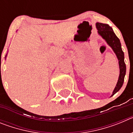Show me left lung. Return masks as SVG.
I'll return each instance as SVG.
<instances>
[{"mask_svg":"<svg viewBox=\"0 0 133 133\" xmlns=\"http://www.w3.org/2000/svg\"><path fill=\"white\" fill-rule=\"evenodd\" d=\"M96 26L98 29V34L107 41V43L110 47L112 48L118 59L120 75L117 85L115 87V90L112 92V96L121 89L123 84V82H124V76L126 74V64L124 61V52L122 50L121 44L120 40L116 36L111 27L109 26V25L108 24L99 23H97L96 24Z\"/></svg>","mask_w":133,"mask_h":133,"instance_id":"1","label":"left lung"}]
</instances>
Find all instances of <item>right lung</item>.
Masks as SVG:
<instances>
[{"label": "right lung", "mask_w": 133, "mask_h": 133, "mask_svg": "<svg viewBox=\"0 0 133 133\" xmlns=\"http://www.w3.org/2000/svg\"><path fill=\"white\" fill-rule=\"evenodd\" d=\"M6 56H5V57H6Z\"/></svg>", "instance_id": "1"}]
</instances>
